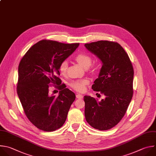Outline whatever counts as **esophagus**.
I'll return each mask as SVG.
<instances>
[{"mask_svg":"<svg viewBox=\"0 0 156 156\" xmlns=\"http://www.w3.org/2000/svg\"><path fill=\"white\" fill-rule=\"evenodd\" d=\"M83 95L81 94H77L76 95V98L78 99H82L83 98Z\"/></svg>","mask_w":156,"mask_h":156,"instance_id":"34e87169","label":"esophagus"}]
</instances>
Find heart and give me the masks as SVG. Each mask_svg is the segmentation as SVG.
Segmentation results:
<instances>
[{
  "instance_id": "1",
  "label": "heart",
  "mask_w": 156,
  "mask_h": 156,
  "mask_svg": "<svg viewBox=\"0 0 156 156\" xmlns=\"http://www.w3.org/2000/svg\"><path fill=\"white\" fill-rule=\"evenodd\" d=\"M74 59L76 62L82 67L85 68H90V71L92 73H95L97 69V66L96 65H90L92 62V58L90 55L88 54L84 53V52H80L77 53ZM68 68V61L65 60L61 62L59 65V71L61 74H65L67 72ZM90 82V80L88 79H82L79 80H76L74 81H73L71 83V87L74 89L75 90L80 92H83L86 90V86L88 85Z\"/></svg>"
}]
</instances>
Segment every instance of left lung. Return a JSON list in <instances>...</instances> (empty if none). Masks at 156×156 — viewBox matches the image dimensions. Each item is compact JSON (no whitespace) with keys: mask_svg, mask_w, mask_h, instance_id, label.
Wrapping results in <instances>:
<instances>
[{"mask_svg":"<svg viewBox=\"0 0 156 156\" xmlns=\"http://www.w3.org/2000/svg\"><path fill=\"white\" fill-rule=\"evenodd\" d=\"M85 47L102 62L91 88L106 97L98 101L84 96L85 119L95 129L109 130L121 120L132 100L133 68L128 54L117 42L100 41L85 44Z\"/></svg>","mask_w":156,"mask_h":156,"instance_id":"left-lung-1","label":"left lung"}]
</instances>
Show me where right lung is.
I'll list each match as a JSON object with an SVG mask.
<instances>
[{"instance_id": "obj_1", "label": "right lung", "mask_w": 156, "mask_h": 156, "mask_svg": "<svg viewBox=\"0 0 156 156\" xmlns=\"http://www.w3.org/2000/svg\"><path fill=\"white\" fill-rule=\"evenodd\" d=\"M79 45L42 40L31 47L20 62L18 95L27 119L41 130L53 132L63 126L76 99L74 93L61 84L57 76L61 62ZM51 83L60 90L57 98L48 93Z\"/></svg>"}]
</instances>
